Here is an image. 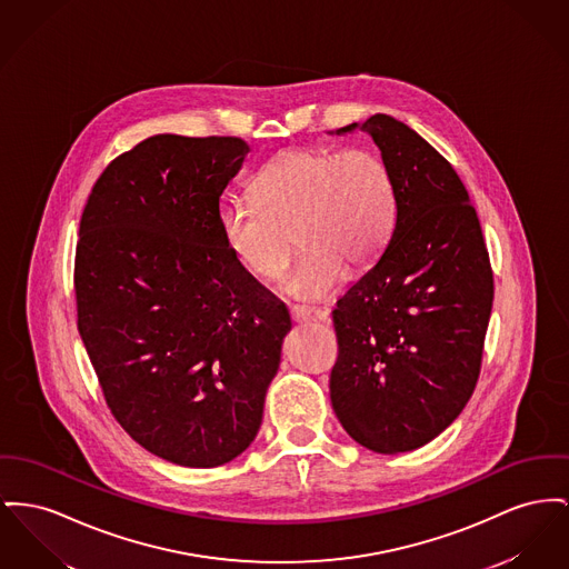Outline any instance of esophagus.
<instances>
[{"mask_svg":"<svg viewBox=\"0 0 569 569\" xmlns=\"http://www.w3.org/2000/svg\"><path fill=\"white\" fill-rule=\"evenodd\" d=\"M290 318L295 325H302V322L313 320V313L307 307H290Z\"/></svg>","mask_w":569,"mask_h":569,"instance_id":"obj_1","label":"esophagus"}]
</instances>
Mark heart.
Listing matches in <instances>:
<instances>
[{
    "instance_id": "1",
    "label": "heart",
    "mask_w": 569,
    "mask_h": 569,
    "mask_svg": "<svg viewBox=\"0 0 569 569\" xmlns=\"http://www.w3.org/2000/svg\"><path fill=\"white\" fill-rule=\"evenodd\" d=\"M253 191L256 198L226 206L223 242L249 272L274 279L290 262L297 232L305 251L281 288L299 301L329 299L346 267H371L396 228L393 176L363 148L283 152L256 176Z\"/></svg>"
}]
</instances>
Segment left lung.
Returning a JSON list of instances; mask_svg holds the SVG:
<instances>
[{"mask_svg": "<svg viewBox=\"0 0 569 569\" xmlns=\"http://www.w3.org/2000/svg\"><path fill=\"white\" fill-rule=\"evenodd\" d=\"M357 129L393 176L398 214L380 258L337 301L329 387L359 445L403 453L445 432L470 400L495 281L477 212L447 159L391 116L335 134Z\"/></svg>", "mask_w": 569, "mask_h": 569, "instance_id": "8db88e82", "label": "left lung"}]
</instances>
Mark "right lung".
I'll list each match as a JSON object with an SVG mask.
<instances>
[{
    "instance_id": "right-lung-1",
    "label": "right lung",
    "mask_w": 569,
    "mask_h": 569,
    "mask_svg": "<svg viewBox=\"0 0 569 569\" xmlns=\"http://www.w3.org/2000/svg\"><path fill=\"white\" fill-rule=\"evenodd\" d=\"M247 154L238 137H148L102 171L79 226L77 327L104 400L180 467L253 442L292 329L223 242L219 198Z\"/></svg>"
}]
</instances>
